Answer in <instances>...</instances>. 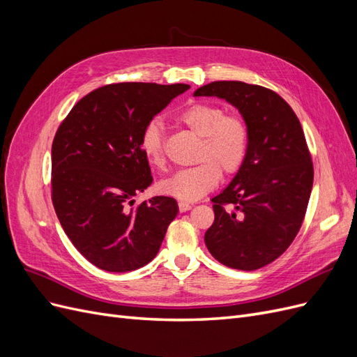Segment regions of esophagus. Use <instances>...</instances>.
I'll return each mask as SVG.
<instances>
[{"mask_svg":"<svg viewBox=\"0 0 357 357\" xmlns=\"http://www.w3.org/2000/svg\"><path fill=\"white\" fill-rule=\"evenodd\" d=\"M192 208V205L190 204H188V202H178V210H180V213H185V211H189Z\"/></svg>","mask_w":357,"mask_h":357,"instance_id":"1","label":"esophagus"}]
</instances>
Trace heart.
<instances>
[{"label":"heart","mask_w":357,"mask_h":357,"mask_svg":"<svg viewBox=\"0 0 357 357\" xmlns=\"http://www.w3.org/2000/svg\"><path fill=\"white\" fill-rule=\"evenodd\" d=\"M177 121L201 138L197 147V165L180 169L159 183V190L181 201H197L210 193L220 176L231 177L243 167L250 131L245 119L226 113L222 105L193 102L177 114ZM139 147L150 164L165 167V137L158 121L146 123Z\"/></svg>","instance_id":"obj_1"}]
</instances>
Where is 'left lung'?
I'll list each match as a JSON object with an SVG mask.
<instances>
[{
  "label": "left lung",
  "mask_w": 357,
  "mask_h": 357,
  "mask_svg": "<svg viewBox=\"0 0 357 357\" xmlns=\"http://www.w3.org/2000/svg\"><path fill=\"white\" fill-rule=\"evenodd\" d=\"M193 95L226 100L248 125L245 160L211 199L214 222L204 241L220 264L255 271L282 256L304 222L314 178L304 131L291 107L264 86L213 82Z\"/></svg>",
  "instance_id": "obj_1"
}]
</instances>
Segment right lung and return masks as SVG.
<instances>
[{"label":"right lung","instance_id":"obj_1","mask_svg":"<svg viewBox=\"0 0 357 357\" xmlns=\"http://www.w3.org/2000/svg\"><path fill=\"white\" fill-rule=\"evenodd\" d=\"M188 89L183 83L105 84L73 107L53 138V207L74 247L104 271L149 264L177 215L174 198L132 207V197L153 181L139 147L143 128Z\"/></svg>","mask_w":357,"mask_h":357}]
</instances>
